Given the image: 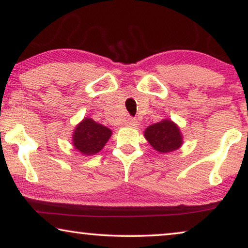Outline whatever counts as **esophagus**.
Wrapping results in <instances>:
<instances>
[{
  "label": "esophagus",
  "instance_id": "esophagus-1",
  "mask_svg": "<svg viewBox=\"0 0 248 248\" xmlns=\"http://www.w3.org/2000/svg\"><path fill=\"white\" fill-rule=\"evenodd\" d=\"M137 123L138 121L133 117H127L126 121H125V125H127V126H135V125H138Z\"/></svg>",
  "mask_w": 248,
  "mask_h": 248
}]
</instances>
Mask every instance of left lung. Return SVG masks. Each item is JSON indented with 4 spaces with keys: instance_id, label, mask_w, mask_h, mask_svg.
Returning <instances> with one entry per match:
<instances>
[{
    "instance_id": "left-lung-1",
    "label": "left lung",
    "mask_w": 248,
    "mask_h": 248,
    "mask_svg": "<svg viewBox=\"0 0 248 248\" xmlns=\"http://www.w3.org/2000/svg\"><path fill=\"white\" fill-rule=\"evenodd\" d=\"M144 137L155 150L167 154L182 145V135L179 128L171 121L165 120L152 124L144 132Z\"/></svg>"
}]
</instances>
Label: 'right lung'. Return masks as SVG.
Returning a JSON list of instances; mask_svg holds the SVG:
<instances>
[{
  "label": "right lung",
  "instance_id": "1",
  "mask_svg": "<svg viewBox=\"0 0 248 248\" xmlns=\"http://www.w3.org/2000/svg\"><path fill=\"white\" fill-rule=\"evenodd\" d=\"M110 135L109 128L96 123L91 118H84L74 131V148L83 155H94L104 148Z\"/></svg>",
  "mask_w": 248,
  "mask_h": 248
}]
</instances>
